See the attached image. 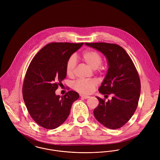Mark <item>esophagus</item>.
Wrapping results in <instances>:
<instances>
[{
    "label": "esophagus",
    "mask_w": 160,
    "mask_h": 160,
    "mask_svg": "<svg viewBox=\"0 0 160 160\" xmlns=\"http://www.w3.org/2000/svg\"><path fill=\"white\" fill-rule=\"evenodd\" d=\"M80 96L82 98H84V99H88L89 98L90 96H87V95H81Z\"/></svg>",
    "instance_id": "1"
}]
</instances>
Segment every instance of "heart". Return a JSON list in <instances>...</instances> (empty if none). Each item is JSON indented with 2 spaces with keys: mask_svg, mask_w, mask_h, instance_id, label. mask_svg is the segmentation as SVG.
<instances>
[{
  "mask_svg": "<svg viewBox=\"0 0 160 160\" xmlns=\"http://www.w3.org/2000/svg\"><path fill=\"white\" fill-rule=\"evenodd\" d=\"M82 59L89 65L92 68L95 70L98 68L102 62L101 55L95 51H86L82 55ZM77 61L75 57L72 56L68 59L66 64V73L68 76L73 75ZM96 82L94 80H78L73 84V88L77 91L83 93H91L96 86Z\"/></svg>",
  "mask_w": 160,
  "mask_h": 160,
  "instance_id": "obj_1",
  "label": "heart"
}]
</instances>
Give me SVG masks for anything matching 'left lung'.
I'll return each instance as SVG.
<instances>
[{
    "label": "left lung",
    "instance_id": "8db88e82",
    "mask_svg": "<svg viewBox=\"0 0 160 160\" xmlns=\"http://www.w3.org/2000/svg\"><path fill=\"white\" fill-rule=\"evenodd\" d=\"M85 44L106 57L108 69L98 90L102 95L112 94V99L106 102L96 96L99 104L94 109V116L107 128H121L133 116L140 98L141 85L136 68L127 52L118 44L106 42Z\"/></svg>",
    "mask_w": 160,
    "mask_h": 160
}]
</instances>
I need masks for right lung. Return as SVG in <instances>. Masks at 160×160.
Listing matches in <instances>:
<instances>
[{
  "instance_id": "right-lung-1",
  "label": "right lung",
  "mask_w": 160,
  "mask_h": 160,
  "mask_svg": "<svg viewBox=\"0 0 160 160\" xmlns=\"http://www.w3.org/2000/svg\"><path fill=\"white\" fill-rule=\"evenodd\" d=\"M83 43L52 42L34 57L26 73L23 97L32 119L42 128L54 129L67 119L78 93L56 95L58 85L67 76L66 64Z\"/></svg>"
}]
</instances>
